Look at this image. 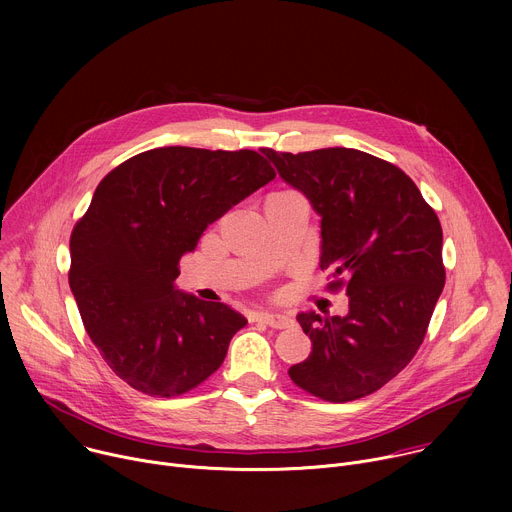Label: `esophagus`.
I'll return each instance as SVG.
<instances>
[{"instance_id":"34e87169","label":"esophagus","mask_w":512,"mask_h":512,"mask_svg":"<svg viewBox=\"0 0 512 512\" xmlns=\"http://www.w3.org/2000/svg\"><path fill=\"white\" fill-rule=\"evenodd\" d=\"M259 320L271 328H287L291 324V318L285 314H277V312H265L259 316Z\"/></svg>"}]
</instances>
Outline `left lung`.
Instances as JSON below:
<instances>
[{
  "mask_svg": "<svg viewBox=\"0 0 512 512\" xmlns=\"http://www.w3.org/2000/svg\"><path fill=\"white\" fill-rule=\"evenodd\" d=\"M320 214V269L346 289L348 314H298L312 352L287 373L306 393L346 403L379 391L421 346L446 269L442 225L397 166L350 148L261 150Z\"/></svg>",
  "mask_w": 512,
  "mask_h": 512,
  "instance_id": "left-lung-1",
  "label": "left lung"
}]
</instances>
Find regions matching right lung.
Listing matches in <instances>:
<instances>
[{
	"label": "right lung",
	"instance_id": "right-lung-1",
	"mask_svg": "<svg viewBox=\"0 0 512 512\" xmlns=\"http://www.w3.org/2000/svg\"><path fill=\"white\" fill-rule=\"evenodd\" d=\"M275 178L253 150L156 148L97 186L70 235L68 283L109 369L135 391L178 397L221 367L245 316L174 281L208 225Z\"/></svg>",
	"mask_w": 512,
	"mask_h": 512
}]
</instances>
